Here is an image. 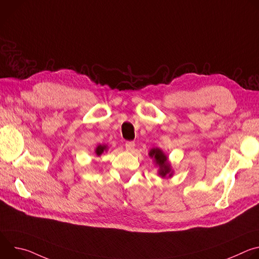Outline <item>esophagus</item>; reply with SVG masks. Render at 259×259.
<instances>
[{
    "label": "esophagus",
    "instance_id": "obj_1",
    "mask_svg": "<svg viewBox=\"0 0 259 259\" xmlns=\"http://www.w3.org/2000/svg\"><path fill=\"white\" fill-rule=\"evenodd\" d=\"M125 146H126V150H128V151H132V150L134 149L135 143H134L133 141H127V142L125 143Z\"/></svg>",
    "mask_w": 259,
    "mask_h": 259
}]
</instances>
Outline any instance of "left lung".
<instances>
[{"label": "left lung", "instance_id": "8db88e82", "mask_svg": "<svg viewBox=\"0 0 259 259\" xmlns=\"http://www.w3.org/2000/svg\"><path fill=\"white\" fill-rule=\"evenodd\" d=\"M149 156L153 158L156 162V165L159 166V175L162 177H166L167 175L172 176L173 171L171 170V166L168 162L167 156L160 149H152L149 153Z\"/></svg>", "mask_w": 259, "mask_h": 259}]
</instances>
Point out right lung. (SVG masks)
<instances>
[{
  "mask_svg": "<svg viewBox=\"0 0 259 259\" xmlns=\"http://www.w3.org/2000/svg\"><path fill=\"white\" fill-rule=\"evenodd\" d=\"M107 150V145H105V144H99V145H97V147H96V150H95V154L97 155V156H100L104 151H106Z\"/></svg>",
  "mask_w": 259,
  "mask_h": 259,
  "instance_id": "obj_1",
  "label": "right lung"
}]
</instances>
